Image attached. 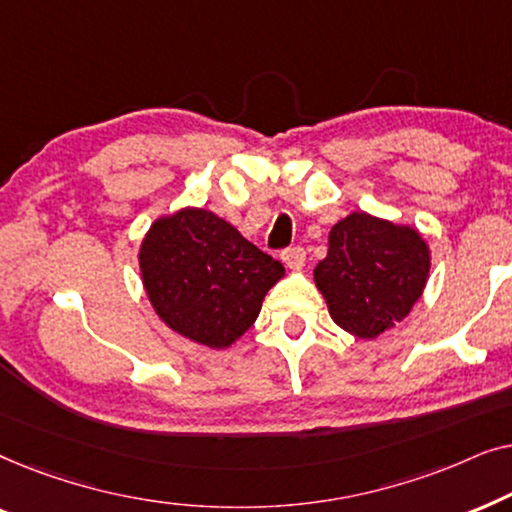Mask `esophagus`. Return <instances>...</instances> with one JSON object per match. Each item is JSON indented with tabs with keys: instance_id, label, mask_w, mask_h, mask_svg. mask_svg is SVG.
<instances>
[{
	"instance_id": "esophagus-1",
	"label": "esophagus",
	"mask_w": 512,
	"mask_h": 512,
	"mask_svg": "<svg viewBox=\"0 0 512 512\" xmlns=\"http://www.w3.org/2000/svg\"><path fill=\"white\" fill-rule=\"evenodd\" d=\"M282 261L289 270H303L305 268V249L291 247L282 251Z\"/></svg>"
}]
</instances>
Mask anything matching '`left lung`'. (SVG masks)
Listing matches in <instances>:
<instances>
[{"label": "left lung", "instance_id": "obj_1", "mask_svg": "<svg viewBox=\"0 0 512 512\" xmlns=\"http://www.w3.org/2000/svg\"><path fill=\"white\" fill-rule=\"evenodd\" d=\"M431 249L410 223L352 212L328 233L314 284L342 331L375 340L408 317L426 289Z\"/></svg>", "mask_w": 512, "mask_h": 512}]
</instances>
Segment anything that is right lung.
Returning <instances> with one entry per match:
<instances>
[{
	"instance_id": "right-lung-1",
	"label": "right lung",
	"mask_w": 512,
	"mask_h": 512,
	"mask_svg": "<svg viewBox=\"0 0 512 512\" xmlns=\"http://www.w3.org/2000/svg\"><path fill=\"white\" fill-rule=\"evenodd\" d=\"M139 277L158 319L181 338L228 349L254 326L284 265L205 207L158 216L139 244Z\"/></svg>"
}]
</instances>
